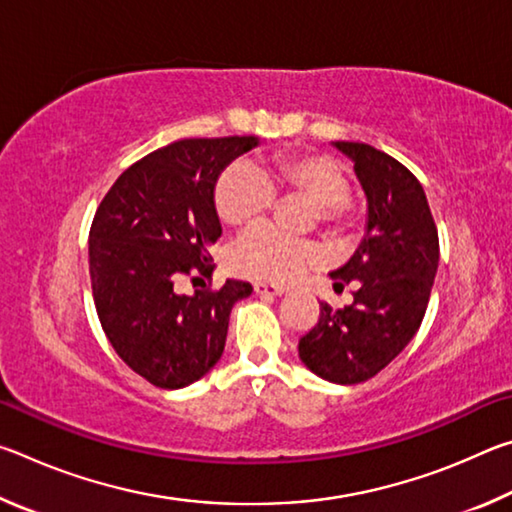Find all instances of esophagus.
I'll list each match as a JSON object with an SVG mask.
<instances>
[{
	"label": "esophagus",
	"instance_id": "esophagus-1",
	"mask_svg": "<svg viewBox=\"0 0 512 512\" xmlns=\"http://www.w3.org/2000/svg\"><path fill=\"white\" fill-rule=\"evenodd\" d=\"M284 291L287 289L277 287V284H264V282L255 284V293H259V296H282Z\"/></svg>",
	"mask_w": 512,
	"mask_h": 512
}]
</instances>
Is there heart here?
I'll return each instance as SVG.
<instances>
[{"mask_svg": "<svg viewBox=\"0 0 512 512\" xmlns=\"http://www.w3.org/2000/svg\"><path fill=\"white\" fill-rule=\"evenodd\" d=\"M275 192L307 196L316 203L318 221L332 232H345L354 225L348 171L320 153H284L262 169L248 160L228 164L214 185L216 214L232 228L255 225L273 207ZM323 257L316 241L291 239L259 225L232 246L230 266L241 277L284 284L323 262Z\"/></svg>", "mask_w": 512, "mask_h": 512, "instance_id": "1", "label": "heart"}]
</instances>
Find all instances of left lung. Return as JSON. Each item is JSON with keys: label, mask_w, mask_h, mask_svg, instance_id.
Wrapping results in <instances>:
<instances>
[{"label": "left lung", "mask_w": 512, "mask_h": 512, "mask_svg": "<svg viewBox=\"0 0 512 512\" xmlns=\"http://www.w3.org/2000/svg\"><path fill=\"white\" fill-rule=\"evenodd\" d=\"M354 162L366 192L368 223L359 248L329 275L334 289L354 282V302H320L318 323L298 354L314 375L334 384L375 377L418 332L438 271V230L420 180L384 151L363 142H334Z\"/></svg>", "instance_id": "8db88e82"}]
</instances>
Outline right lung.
I'll use <instances>...</instances> for the list:
<instances>
[{"label":"right lung","mask_w":512,"mask_h":512,"mask_svg":"<svg viewBox=\"0 0 512 512\" xmlns=\"http://www.w3.org/2000/svg\"><path fill=\"white\" fill-rule=\"evenodd\" d=\"M257 137L180 140L131 164L103 196L90 228V280L103 332L124 363L158 388H183L221 359L230 311L248 282L176 291L183 275L212 277L221 237L216 178ZM196 280V277H194Z\"/></svg>","instance_id":"1"}]
</instances>
